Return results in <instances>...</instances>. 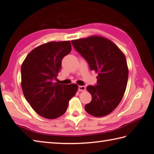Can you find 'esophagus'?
Here are the masks:
<instances>
[{
	"label": "esophagus",
	"mask_w": 154,
	"mask_h": 154,
	"mask_svg": "<svg viewBox=\"0 0 154 154\" xmlns=\"http://www.w3.org/2000/svg\"><path fill=\"white\" fill-rule=\"evenodd\" d=\"M85 90H86V88H85V86H78V90H79V91H85Z\"/></svg>",
	"instance_id": "esophagus-1"
}]
</instances>
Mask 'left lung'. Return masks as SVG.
Returning <instances> with one entry per match:
<instances>
[{"label": "left lung", "instance_id": "1", "mask_svg": "<svg viewBox=\"0 0 154 154\" xmlns=\"http://www.w3.org/2000/svg\"><path fill=\"white\" fill-rule=\"evenodd\" d=\"M74 49L98 74L97 84L88 86L91 101L85 110L95 117L107 115L120 103L127 85L128 69L125 54L111 41L100 36L72 40Z\"/></svg>", "mask_w": 154, "mask_h": 154}]
</instances>
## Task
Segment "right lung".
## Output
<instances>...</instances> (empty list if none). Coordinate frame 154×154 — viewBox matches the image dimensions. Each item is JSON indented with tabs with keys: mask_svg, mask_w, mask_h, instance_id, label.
<instances>
[{
	"mask_svg": "<svg viewBox=\"0 0 154 154\" xmlns=\"http://www.w3.org/2000/svg\"><path fill=\"white\" fill-rule=\"evenodd\" d=\"M71 50L70 41L47 43L31 51L22 64L23 95L33 110L43 117L53 119L63 115L78 90L75 84L54 82L63 59Z\"/></svg>",
	"mask_w": 154,
	"mask_h": 154,
	"instance_id": "obj_1",
	"label": "right lung"
}]
</instances>
